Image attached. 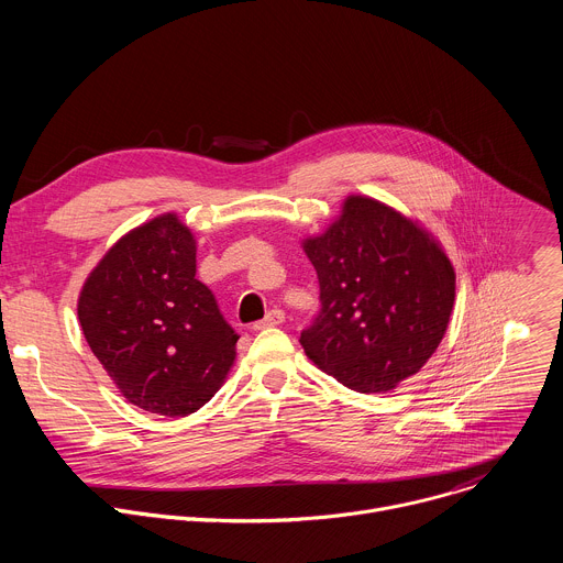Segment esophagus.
Wrapping results in <instances>:
<instances>
[{"instance_id": "esophagus-1", "label": "esophagus", "mask_w": 563, "mask_h": 563, "mask_svg": "<svg viewBox=\"0 0 563 563\" xmlns=\"http://www.w3.org/2000/svg\"><path fill=\"white\" fill-rule=\"evenodd\" d=\"M285 323V311L283 309H272L263 320H258V323H254V330L261 332V330H267V328H276Z\"/></svg>"}]
</instances>
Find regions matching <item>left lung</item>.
Instances as JSON below:
<instances>
[{
  "label": "left lung",
  "instance_id": "8db88e82",
  "mask_svg": "<svg viewBox=\"0 0 563 563\" xmlns=\"http://www.w3.org/2000/svg\"><path fill=\"white\" fill-rule=\"evenodd\" d=\"M323 309L300 334L307 358L363 394H385L437 352L454 309L456 274L415 218L350 194L323 233L300 240Z\"/></svg>",
  "mask_w": 563,
  "mask_h": 563
}]
</instances>
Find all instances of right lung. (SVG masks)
<instances>
[{
  "label": "right lung",
  "instance_id": "1",
  "mask_svg": "<svg viewBox=\"0 0 563 563\" xmlns=\"http://www.w3.org/2000/svg\"><path fill=\"white\" fill-rule=\"evenodd\" d=\"M196 235L159 213L100 258L77 298L85 339L131 406L187 417L222 387L238 334L196 278Z\"/></svg>",
  "mask_w": 563,
  "mask_h": 563
}]
</instances>
